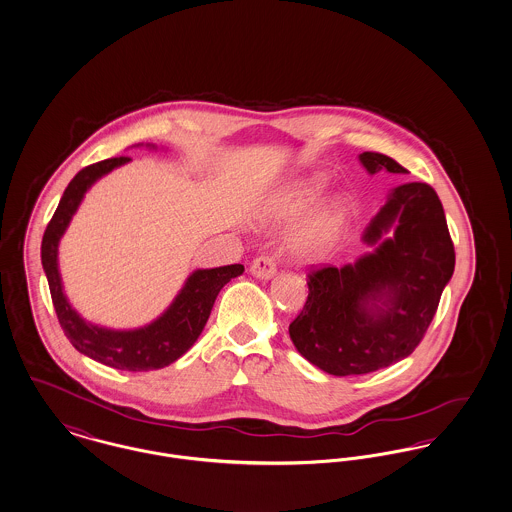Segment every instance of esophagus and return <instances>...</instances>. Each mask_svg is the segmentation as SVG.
Returning a JSON list of instances; mask_svg holds the SVG:
<instances>
[{
  "mask_svg": "<svg viewBox=\"0 0 512 512\" xmlns=\"http://www.w3.org/2000/svg\"><path fill=\"white\" fill-rule=\"evenodd\" d=\"M250 273L258 279H271L275 275V264L269 256H258L250 266Z\"/></svg>",
  "mask_w": 512,
  "mask_h": 512,
  "instance_id": "esophagus-1",
  "label": "esophagus"
}]
</instances>
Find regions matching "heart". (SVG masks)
I'll use <instances>...</instances> for the list:
<instances>
[{
	"label": "heart",
	"instance_id": "b5f03b06",
	"mask_svg": "<svg viewBox=\"0 0 512 512\" xmlns=\"http://www.w3.org/2000/svg\"><path fill=\"white\" fill-rule=\"evenodd\" d=\"M327 194L323 175H310L285 190L273 208L277 223H295L314 212ZM352 202L347 196H337L322 206L306 223H302L289 239V250L298 262H320L327 258L349 227Z\"/></svg>",
	"mask_w": 512,
	"mask_h": 512
}]
</instances>
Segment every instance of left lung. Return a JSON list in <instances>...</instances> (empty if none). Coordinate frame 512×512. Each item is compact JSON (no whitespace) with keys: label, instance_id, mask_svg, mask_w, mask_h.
Returning <instances> with one entry per match:
<instances>
[{"label":"left lung","instance_id":"obj_1","mask_svg":"<svg viewBox=\"0 0 512 512\" xmlns=\"http://www.w3.org/2000/svg\"><path fill=\"white\" fill-rule=\"evenodd\" d=\"M370 175L403 165L360 154ZM395 228L394 237L382 235ZM362 241L376 246L343 268L312 269L308 298L289 325L296 350L331 376H360L406 358L428 331L455 271V246L437 192L426 183L391 190Z\"/></svg>","mask_w":512,"mask_h":512}]
</instances>
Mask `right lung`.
<instances>
[{"mask_svg":"<svg viewBox=\"0 0 512 512\" xmlns=\"http://www.w3.org/2000/svg\"><path fill=\"white\" fill-rule=\"evenodd\" d=\"M129 160L131 158L121 156L92 163L73 177V181L69 183V187L59 200L54 217L46 227L42 239V266L48 277L57 320L61 323L71 345L88 358L102 362L109 368L148 372L173 364L196 343L210 318L219 291L233 277H239L244 271V266L233 264L192 271L185 287L175 296L169 308L158 320L144 327L117 331L84 322L77 314V310L71 308L67 296L63 293L61 275L57 268V246L65 229L69 227L71 217L77 212L84 192L100 177L108 175L109 171Z\"/></svg>","mask_w":512,"mask_h":512,"instance_id":"1","label":"right lung"}]
</instances>
